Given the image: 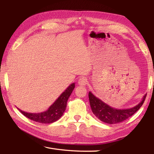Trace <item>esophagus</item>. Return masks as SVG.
Listing matches in <instances>:
<instances>
[{
	"label": "esophagus",
	"mask_w": 154,
	"mask_h": 154,
	"mask_svg": "<svg viewBox=\"0 0 154 154\" xmlns=\"http://www.w3.org/2000/svg\"><path fill=\"white\" fill-rule=\"evenodd\" d=\"M78 83H79V85L84 86L87 84V79L86 77H81L80 79L78 81Z\"/></svg>",
	"instance_id": "obj_1"
}]
</instances>
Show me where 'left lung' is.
<instances>
[{"label":"left lung","instance_id":"obj_1","mask_svg":"<svg viewBox=\"0 0 154 154\" xmlns=\"http://www.w3.org/2000/svg\"><path fill=\"white\" fill-rule=\"evenodd\" d=\"M146 94L143 97L141 103L138 105L128 109H113L95 96L89 93V99L90 105L93 114L98 119L107 124H117L126 120L132 116L142 106L146 99Z\"/></svg>","mask_w":154,"mask_h":154}]
</instances>
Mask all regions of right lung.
Masks as SVG:
<instances>
[{
  "mask_svg": "<svg viewBox=\"0 0 154 154\" xmlns=\"http://www.w3.org/2000/svg\"><path fill=\"white\" fill-rule=\"evenodd\" d=\"M74 88L75 83H72L59 97L54 103L50 106L48 110L45 112L40 113H28L20 109L19 110L23 115L26 116L29 119L35 121V122L42 124H50L60 119L63 114L65 109H66L68 99L70 97Z\"/></svg>",
  "mask_w": 154,
  "mask_h": 154,
  "instance_id": "right-lung-1",
  "label": "right lung"
}]
</instances>
